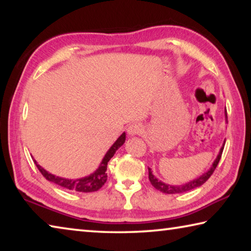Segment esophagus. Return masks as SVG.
I'll return each mask as SVG.
<instances>
[{"mask_svg":"<svg viewBox=\"0 0 251 251\" xmlns=\"http://www.w3.org/2000/svg\"><path fill=\"white\" fill-rule=\"evenodd\" d=\"M144 131V126L141 124V123H133L128 126L127 128V133L130 136H135V135H141Z\"/></svg>","mask_w":251,"mask_h":251,"instance_id":"obj_1","label":"esophagus"}]
</instances>
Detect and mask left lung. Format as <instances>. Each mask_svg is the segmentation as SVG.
I'll list each match as a JSON object with an SVG mask.
<instances>
[{"mask_svg":"<svg viewBox=\"0 0 251 251\" xmlns=\"http://www.w3.org/2000/svg\"><path fill=\"white\" fill-rule=\"evenodd\" d=\"M226 117H227V110H226ZM223 151H224V147H222V150H220L217 158H216V160L214 161V164H212V166H211L209 171L203 174L202 176L198 177L197 179H195L193 181H189V182H187V184L180 185V186L167 185V184H164L163 181L157 179V178L154 175H152L151 169L148 168V177H150L151 184L154 186L157 190H159V192L164 193V194H181V193H185V192H189V190L197 188V187H201V185L205 184V182L208 179H209L212 174H214L215 169H216V167H217V165L219 163L220 158H222Z\"/></svg>","mask_w":251,"mask_h":251,"instance_id":"1","label":"left lung"}]
</instances>
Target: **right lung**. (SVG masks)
<instances>
[{
	"mask_svg": "<svg viewBox=\"0 0 251 251\" xmlns=\"http://www.w3.org/2000/svg\"><path fill=\"white\" fill-rule=\"evenodd\" d=\"M125 138H126V135L125 133H123L120 137H118L117 141L114 143V145L109 148V151L106 152L103 161L100 163V168L97 169L94 174H92V175L85 178H80V179L72 180V179H65V178L56 177L52 175V174L44 171V169L42 168L35 160H34V163H35L37 168H39V171L41 172L42 175L44 176L45 179H48L49 181H52L54 184L63 187V188L73 190V192H79V193L97 192V190L103 187L106 180H107V174H106L107 163L114 156V154H115V151L118 150V148L125 143Z\"/></svg>",
	"mask_w": 251,
	"mask_h": 251,
	"instance_id": "obj_1",
	"label": "right lung"
}]
</instances>
